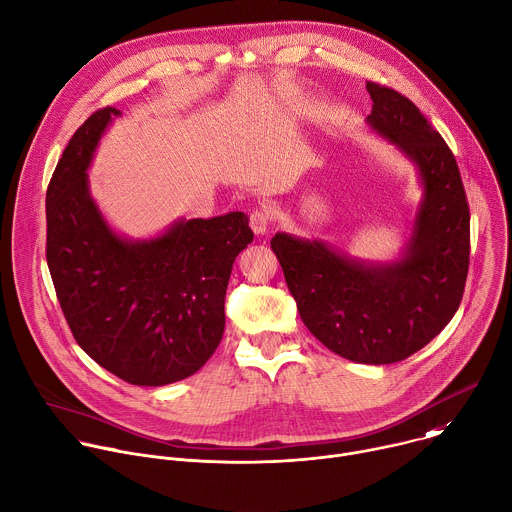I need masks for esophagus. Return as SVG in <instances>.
<instances>
[{
  "mask_svg": "<svg viewBox=\"0 0 512 512\" xmlns=\"http://www.w3.org/2000/svg\"><path fill=\"white\" fill-rule=\"evenodd\" d=\"M271 221H273V215L267 209H257L249 217V225L255 235H265L271 227Z\"/></svg>",
  "mask_w": 512,
  "mask_h": 512,
  "instance_id": "34e87169",
  "label": "esophagus"
}]
</instances>
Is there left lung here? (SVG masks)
I'll list each match as a JSON object with an SVG mask.
<instances>
[{"label":"left lung","instance_id":"8db88e82","mask_svg":"<svg viewBox=\"0 0 512 512\" xmlns=\"http://www.w3.org/2000/svg\"><path fill=\"white\" fill-rule=\"evenodd\" d=\"M368 124L420 170L424 199L414 235L396 263H360L285 233L271 239L307 329L333 354L358 364L410 358L456 313L470 261V211L456 158L404 94L366 84Z\"/></svg>","mask_w":512,"mask_h":512}]
</instances>
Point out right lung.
Here are the masks:
<instances>
[{"label": "right lung", "instance_id": "obj_1", "mask_svg": "<svg viewBox=\"0 0 512 512\" xmlns=\"http://www.w3.org/2000/svg\"><path fill=\"white\" fill-rule=\"evenodd\" d=\"M112 116L120 110H96L64 148L46 193V259L78 346L132 386H166L221 344L231 269L253 231L247 215L229 213L179 221L148 241L118 237L86 175Z\"/></svg>", "mask_w": 512, "mask_h": 512}]
</instances>
